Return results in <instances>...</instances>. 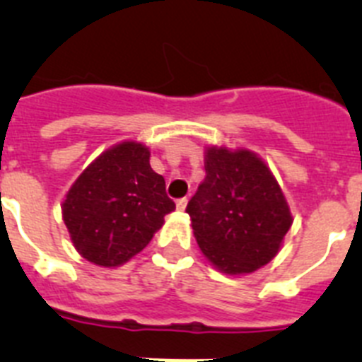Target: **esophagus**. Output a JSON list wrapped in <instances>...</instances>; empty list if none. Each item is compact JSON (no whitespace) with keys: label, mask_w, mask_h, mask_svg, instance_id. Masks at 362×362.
<instances>
[{"label":"esophagus","mask_w":362,"mask_h":362,"mask_svg":"<svg viewBox=\"0 0 362 362\" xmlns=\"http://www.w3.org/2000/svg\"><path fill=\"white\" fill-rule=\"evenodd\" d=\"M187 204H188L187 197H181V199H177V203H175V206H177L179 212H185V209H187Z\"/></svg>","instance_id":"1"}]
</instances>
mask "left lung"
Wrapping results in <instances>:
<instances>
[{"instance_id": "8db88e82", "label": "left lung", "mask_w": 362, "mask_h": 362, "mask_svg": "<svg viewBox=\"0 0 362 362\" xmlns=\"http://www.w3.org/2000/svg\"><path fill=\"white\" fill-rule=\"evenodd\" d=\"M187 206L199 250L226 276H246L279 254L293 223L270 166L248 148L210 145Z\"/></svg>"}]
</instances>
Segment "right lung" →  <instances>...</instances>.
Masks as SVG:
<instances>
[{"label":"right lung","instance_id":"1","mask_svg":"<svg viewBox=\"0 0 362 362\" xmlns=\"http://www.w3.org/2000/svg\"><path fill=\"white\" fill-rule=\"evenodd\" d=\"M174 210L165 179L150 166V148L134 139L99 153L62 203L74 248L103 268L121 267L139 254Z\"/></svg>","mask_w":362,"mask_h":362}]
</instances>
